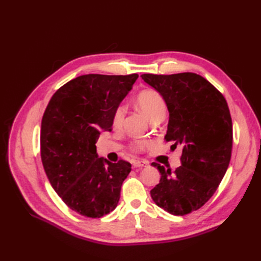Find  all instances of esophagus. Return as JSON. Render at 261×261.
Instances as JSON below:
<instances>
[{
    "label": "esophagus",
    "instance_id": "1",
    "mask_svg": "<svg viewBox=\"0 0 261 261\" xmlns=\"http://www.w3.org/2000/svg\"><path fill=\"white\" fill-rule=\"evenodd\" d=\"M148 165V162L147 161H140V160H136L133 162V167L134 168H145Z\"/></svg>",
    "mask_w": 261,
    "mask_h": 261
}]
</instances>
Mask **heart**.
<instances>
[{"instance_id":"b5f03b06","label":"heart","mask_w":261,"mask_h":261,"mask_svg":"<svg viewBox=\"0 0 261 261\" xmlns=\"http://www.w3.org/2000/svg\"><path fill=\"white\" fill-rule=\"evenodd\" d=\"M137 105L139 109L143 111V113L149 118L150 121H153L158 117H164L165 111H167V105H165V101L161 94L152 89H147L143 90L138 93L137 96ZM125 114V107L120 105L114 111L113 114V124L114 125H120L124 118ZM146 146L145 141L138 140L134 144V148L136 150L144 149Z\"/></svg>"}]
</instances>
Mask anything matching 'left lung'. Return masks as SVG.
<instances>
[{"mask_svg":"<svg viewBox=\"0 0 261 261\" xmlns=\"http://www.w3.org/2000/svg\"><path fill=\"white\" fill-rule=\"evenodd\" d=\"M144 82L163 97L169 110L164 139L181 147L174 172L159 163V184L150 191L158 207L174 216L198 210L216 193L231 160L232 118L226 100L215 86L195 73L143 74Z\"/></svg>","mask_w":261,"mask_h":261,"instance_id":"1","label":"left lung"}]
</instances>
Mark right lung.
<instances>
[{
    "mask_svg": "<svg viewBox=\"0 0 261 261\" xmlns=\"http://www.w3.org/2000/svg\"><path fill=\"white\" fill-rule=\"evenodd\" d=\"M138 78L88 74L55 92L46 107L40 132L41 160L50 184L66 206L88 218L113 211L129 162L99 158L96 143L111 132L113 114Z\"/></svg>",
    "mask_w": 261,
    "mask_h": 261,
    "instance_id": "obj_1",
    "label": "right lung"
}]
</instances>
